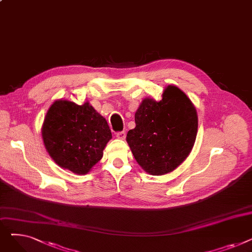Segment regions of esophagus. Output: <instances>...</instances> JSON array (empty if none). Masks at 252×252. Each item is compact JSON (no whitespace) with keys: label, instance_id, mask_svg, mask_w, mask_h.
Instances as JSON below:
<instances>
[{"label":"esophagus","instance_id":"1","mask_svg":"<svg viewBox=\"0 0 252 252\" xmlns=\"http://www.w3.org/2000/svg\"><path fill=\"white\" fill-rule=\"evenodd\" d=\"M116 138L117 139H121V140H125L126 139V133L123 130V131H118V133H116Z\"/></svg>","mask_w":252,"mask_h":252}]
</instances>
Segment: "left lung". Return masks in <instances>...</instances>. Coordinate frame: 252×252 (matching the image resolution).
<instances>
[{
	"mask_svg": "<svg viewBox=\"0 0 252 252\" xmlns=\"http://www.w3.org/2000/svg\"><path fill=\"white\" fill-rule=\"evenodd\" d=\"M135 123L136 127L127 131L126 142L137 162L152 176L176 169L194 146L197 111L178 87L167 86L158 102L145 98L136 111Z\"/></svg>",
	"mask_w": 252,
	"mask_h": 252,
	"instance_id": "obj_1",
	"label": "left lung"
}]
</instances>
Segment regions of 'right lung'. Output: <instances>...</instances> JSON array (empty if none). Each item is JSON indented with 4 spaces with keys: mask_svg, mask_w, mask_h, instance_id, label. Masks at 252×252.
I'll return each mask as SVG.
<instances>
[{
    "mask_svg": "<svg viewBox=\"0 0 252 252\" xmlns=\"http://www.w3.org/2000/svg\"><path fill=\"white\" fill-rule=\"evenodd\" d=\"M42 137L48 153L60 167L86 175L101 159L112 135L106 119L89 102L77 105L61 99L49 108Z\"/></svg>",
    "mask_w": 252,
    "mask_h": 252,
    "instance_id": "add662e5",
    "label": "right lung"
}]
</instances>
